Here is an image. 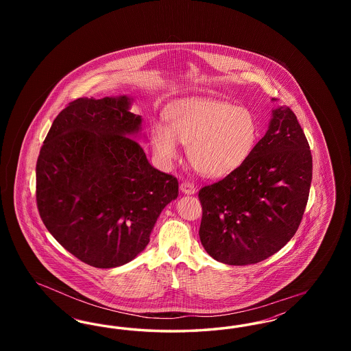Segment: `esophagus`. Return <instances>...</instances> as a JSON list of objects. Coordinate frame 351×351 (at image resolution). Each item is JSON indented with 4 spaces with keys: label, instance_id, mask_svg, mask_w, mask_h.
<instances>
[{
    "label": "esophagus",
    "instance_id": "34e87169",
    "mask_svg": "<svg viewBox=\"0 0 351 351\" xmlns=\"http://www.w3.org/2000/svg\"><path fill=\"white\" fill-rule=\"evenodd\" d=\"M180 191L185 195H193L196 192V185L189 182H183L180 184Z\"/></svg>",
    "mask_w": 351,
    "mask_h": 351
}]
</instances>
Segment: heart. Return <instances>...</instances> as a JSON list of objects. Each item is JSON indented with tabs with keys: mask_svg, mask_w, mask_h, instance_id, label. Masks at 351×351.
Returning <instances> with one entry per match:
<instances>
[{
	"mask_svg": "<svg viewBox=\"0 0 351 351\" xmlns=\"http://www.w3.org/2000/svg\"><path fill=\"white\" fill-rule=\"evenodd\" d=\"M168 126L156 122L151 143L156 156L171 165L179 158V142L200 173L225 176L242 166L255 147L258 125L249 109L218 100L184 101L168 112Z\"/></svg>",
	"mask_w": 351,
	"mask_h": 351,
	"instance_id": "heart-1",
	"label": "heart"
}]
</instances>
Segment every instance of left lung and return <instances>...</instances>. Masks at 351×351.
I'll use <instances>...</instances> for the list:
<instances>
[{
	"instance_id": "left-lung-1",
	"label": "left lung",
	"mask_w": 351,
	"mask_h": 351,
	"mask_svg": "<svg viewBox=\"0 0 351 351\" xmlns=\"http://www.w3.org/2000/svg\"><path fill=\"white\" fill-rule=\"evenodd\" d=\"M311 182L312 154L305 134L295 113L278 106L247 160L199 191L204 249L232 266L267 259L298 232Z\"/></svg>"
}]
</instances>
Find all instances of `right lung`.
Returning a JSON list of instances; mask_svg holds the SVG:
<instances>
[{"mask_svg": "<svg viewBox=\"0 0 351 351\" xmlns=\"http://www.w3.org/2000/svg\"><path fill=\"white\" fill-rule=\"evenodd\" d=\"M126 96L77 99L53 119L36 160V205L52 237L84 263L122 266L150 242L179 195L130 136L142 118Z\"/></svg>", "mask_w": 351, "mask_h": 351, "instance_id": "add662e5", "label": "right lung"}]
</instances>
